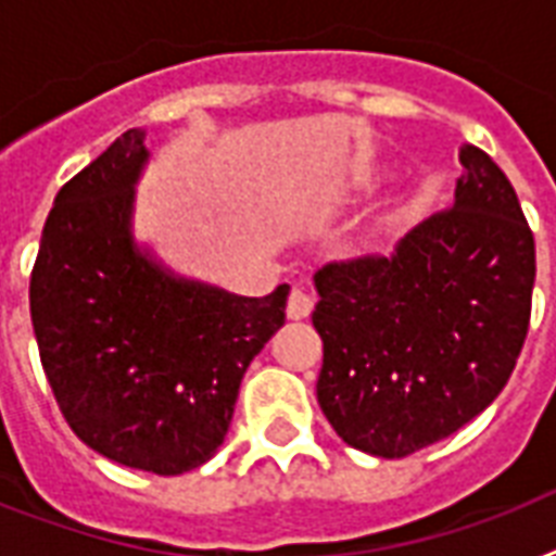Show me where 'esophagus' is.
<instances>
[{"instance_id": "34e87169", "label": "esophagus", "mask_w": 556, "mask_h": 556, "mask_svg": "<svg viewBox=\"0 0 556 556\" xmlns=\"http://www.w3.org/2000/svg\"><path fill=\"white\" fill-rule=\"evenodd\" d=\"M314 308V296L308 294V291H303V288H291V294H288V317L291 320H303V317H308Z\"/></svg>"}]
</instances>
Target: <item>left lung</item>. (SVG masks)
I'll use <instances>...</instances> for the list:
<instances>
[{"instance_id":"left-lung-1","label":"left lung","mask_w":556,"mask_h":556,"mask_svg":"<svg viewBox=\"0 0 556 556\" xmlns=\"http://www.w3.org/2000/svg\"><path fill=\"white\" fill-rule=\"evenodd\" d=\"M462 164L453 207L389 256L314 274L317 401L340 439L371 456L404 458L473 421L526 343L534 233L488 152L465 147Z\"/></svg>"}]
</instances>
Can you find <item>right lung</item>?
Listing matches in <instances>:
<instances>
[{"mask_svg": "<svg viewBox=\"0 0 556 556\" xmlns=\"http://www.w3.org/2000/svg\"><path fill=\"white\" fill-rule=\"evenodd\" d=\"M143 161V132L126 129L56 192L30 323L74 435L117 465L178 476L222 447L244 369L286 323L288 286L236 296L167 277L135 251Z\"/></svg>", "mask_w": 556, "mask_h": 556, "instance_id": "1", "label": "right lung"}]
</instances>
